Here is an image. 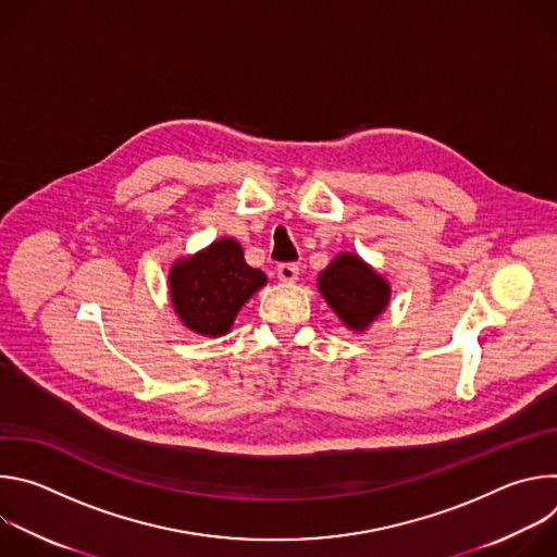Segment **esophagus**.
Segmentation results:
<instances>
[{
    "label": "esophagus",
    "mask_w": 557,
    "mask_h": 557,
    "mask_svg": "<svg viewBox=\"0 0 557 557\" xmlns=\"http://www.w3.org/2000/svg\"><path fill=\"white\" fill-rule=\"evenodd\" d=\"M299 277V267L297 264H280L277 267V280L284 284H293Z\"/></svg>",
    "instance_id": "34e87169"
}]
</instances>
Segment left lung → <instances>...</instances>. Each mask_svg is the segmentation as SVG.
Returning <instances> with one entry per match:
<instances>
[{
	"instance_id": "obj_1",
	"label": "left lung",
	"mask_w": 557,
	"mask_h": 557,
	"mask_svg": "<svg viewBox=\"0 0 557 557\" xmlns=\"http://www.w3.org/2000/svg\"><path fill=\"white\" fill-rule=\"evenodd\" d=\"M326 304L352 333H366L389 306V282L357 253H339L317 277Z\"/></svg>"
}]
</instances>
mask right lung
<instances>
[{
    "instance_id": "right-lung-1",
    "label": "right lung",
    "mask_w": 557,
    "mask_h": 557,
    "mask_svg": "<svg viewBox=\"0 0 557 557\" xmlns=\"http://www.w3.org/2000/svg\"><path fill=\"white\" fill-rule=\"evenodd\" d=\"M267 286V275L245 262L233 237H220L170 269V299L183 326L202 337L231 331L240 308Z\"/></svg>"
}]
</instances>
